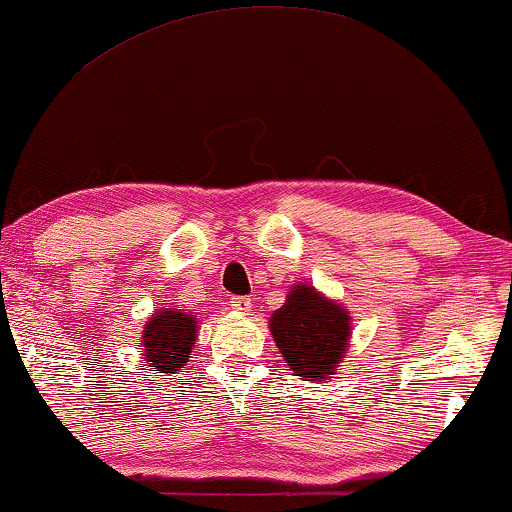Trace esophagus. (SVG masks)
Here are the masks:
<instances>
[{"instance_id":"obj_1","label":"esophagus","mask_w":512,"mask_h":512,"mask_svg":"<svg viewBox=\"0 0 512 512\" xmlns=\"http://www.w3.org/2000/svg\"><path fill=\"white\" fill-rule=\"evenodd\" d=\"M230 308L237 310V313H249L251 310V298L249 296H232Z\"/></svg>"}]
</instances>
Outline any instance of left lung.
I'll use <instances>...</instances> for the list:
<instances>
[{
  "label": "left lung",
  "mask_w": 512,
  "mask_h": 512,
  "mask_svg": "<svg viewBox=\"0 0 512 512\" xmlns=\"http://www.w3.org/2000/svg\"><path fill=\"white\" fill-rule=\"evenodd\" d=\"M270 334L294 376L329 381L350 345L353 317L345 305L301 282L289 289L282 308L270 315Z\"/></svg>",
  "instance_id": "left-lung-1"
}]
</instances>
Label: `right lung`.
I'll return each instance as SVG.
<instances>
[{"label":"right lung","instance_id":"1","mask_svg":"<svg viewBox=\"0 0 512 512\" xmlns=\"http://www.w3.org/2000/svg\"><path fill=\"white\" fill-rule=\"evenodd\" d=\"M197 334L199 320L195 313H183L171 305L159 308L143 327V360L157 374H176L188 362Z\"/></svg>","mask_w":512,"mask_h":512}]
</instances>
